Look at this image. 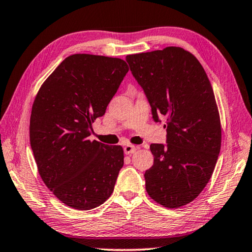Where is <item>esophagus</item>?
I'll return each mask as SVG.
<instances>
[{"label": "esophagus", "mask_w": 252, "mask_h": 252, "mask_svg": "<svg viewBox=\"0 0 252 252\" xmlns=\"http://www.w3.org/2000/svg\"><path fill=\"white\" fill-rule=\"evenodd\" d=\"M125 153L126 155H130V154H133V153H134L135 151H136V146H134V145H126L125 146Z\"/></svg>", "instance_id": "esophagus-1"}]
</instances>
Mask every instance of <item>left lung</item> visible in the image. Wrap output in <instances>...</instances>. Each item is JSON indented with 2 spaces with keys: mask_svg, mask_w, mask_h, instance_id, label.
Instances as JSON below:
<instances>
[{
  "mask_svg": "<svg viewBox=\"0 0 252 252\" xmlns=\"http://www.w3.org/2000/svg\"><path fill=\"white\" fill-rule=\"evenodd\" d=\"M149 99L153 119L167 118V145L151 144L154 164L145 188L156 203L177 209L205 188L219 158L221 126L213 88L198 59L180 47L126 58Z\"/></svg>",
  "mask_w": 252,
  "mask_h": 252,
  "instance_id": "1",
  "label": "left lung"
}]
</instances>
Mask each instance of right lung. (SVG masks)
<instances>
[{"label":"right lung","instance_id":"right-lung-1","mask_svg":"<svg viewBox=\"0 0 252 252\" xmlns=\"http://www.w3.org/2000/svg\"><path fill=\"white\" fill-rule=\"evenodd\" d=\"M126 61L72 54L39 88L29 137L38 172L70 208L95 209L112 194L123 166V149L91 141L92 123L105 115L123 77Z\"/></svg>","mask_w":252,"mask_h":252}]
</instances>
